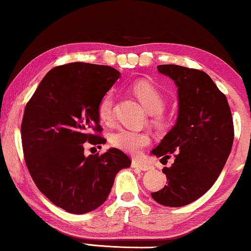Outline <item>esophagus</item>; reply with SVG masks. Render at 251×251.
<instances>
[{"label":"esophagus","mask_w":251,"mask_h":251,"mask_svg":"<svg viewBox=\"0 0 251 251\" xmlns=\"http://www.w3.org/2000/svg\"><path fill=\"white\" fill-rule=\"evenodd\" d=\"M131 166H132V168H136V169H139V170H143V171H147V170L151 169L150 164H147L145 162H142V161H138V160H133Z\"/></svg>","instance_id":"esophagus-1"}]
</instances>
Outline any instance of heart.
Here are the masks:
<instances>
[{
  "instance_id": "obj_1",
  "label": "heart",
  "mask_w": 251,
  "mask_h": 251,
  "mask_svg": "<svg viewBox=\"0 0 251 251\" xmlns=\"http://www.w3.org/2000/svg\"><path fill=\"white\" fill-rule=\"evenodd\" d=\"M132 90L145 108L154 115L159 116L164 106V97L159 89L150 82L140 81L133 84ZM114 95L106 94L98 105V118L105 125H112L114 121ZM111 144L116 149L128 153H138L143 147L149 145L151 135L144 129L120 128L109 137Z\"/></svg>"
}]
</instances>
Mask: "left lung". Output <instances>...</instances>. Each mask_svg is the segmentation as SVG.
I'll return each instance as SVG.
<instances>
[{"instance_id":"left-lung-1","label":"left lung","mask_w":251,"mask_h":251,"mask_svg":"<svg viewBox=\"0 0 251 251\" xmlns=\"http://www.w3.org/2000/svg\"><path fill=\"white\" fill-rule=\"evenodd\" d=\"M159 73L177 87V121L152 150L162 159L175 156L164 167L168 185L151 193L157 203L183 207L202 197L224 168L234 138L227 99L204 72L178 65H160Z\"/></svg>"}]
</instances>
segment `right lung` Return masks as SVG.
I'll return each mask as SVG.
<instances>
[{
	"instance_id": "1",
	"label": "right lung",
	"mask_w": 251,
	"mask_h": 251,
	"mask_svg": "<svg viewBox=\"0 0 251 251\" xmlns=\"http://www.w3.org/2000/svg\"><path fill=\"white\" fill-rule=\"evenodd\" d=\"M115 68L87 63L54 67L27 102L22 123L26 166L36 186L67 212L82 215L107 200L116 174L131 160L109 149L84 155V143L104 144L98 105L120 77Z\"/></svg>"
}]
</instances>
